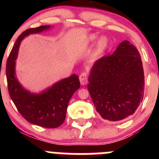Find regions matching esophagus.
Returning <instances> with one entry per match:
<instances>
[{"mask_svg": "<svg viewBox=\"0 0 159 159\" xmlns=\"http://www.w3.org/2000/svg\"><path fill=\"white\" fill-rule=\"evenodd\" d=\"M79 80L81 85H85L88 81V74H87V72H85V71L82 72L79 76Z\"/></svg>", "mask_w": 159, "mask_h": 159, "instance_id": "1", "label": "esophagus"}]
</instances>
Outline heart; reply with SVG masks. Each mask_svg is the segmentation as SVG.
<instances>
[{
	"label": "heart",
	"instance_id": "1",
	"mask_svg": "<svg viewBox=\"0 0 159 159\" xmlns=\"http://www.w3.org/2000/svg\"><path fill=\"white\" fill-rule=\"evenodd\" d=\"M96 39V36L94 35V34H93V35L90 36V37H89V40L90 41H93ZM107 38L105 37H101L99 39H98V44H97V47H98V49L99 51H103L104 49L107 47Z\"/></svg>",
	"mask_w": 159,
	"mask_h": 159
}]
</instances>
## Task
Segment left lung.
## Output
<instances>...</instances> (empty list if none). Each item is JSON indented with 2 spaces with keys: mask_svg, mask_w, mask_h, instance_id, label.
<instances>
[{
  "mask_svg": "<svg viewBox=\"0 0 159 159\" xmlns=\"http://www.w3.org/2000/svg\"><path fill=\"white\" fill-rule=\"evenodd\" d=\"M87 89L103 119L119 121L134 114L144 92L143 64L135 47L125 40L112 54L98 60Z\"/></svg>",
  "mask_w": 159,
  "mask_h": 159,
  "instance_id": "obj_1",
  "label": "left lung"
}]
</instances>
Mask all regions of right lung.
<instances>
[{"label":"right lung","instance_id":"right-lung-1","mask_svg":"<svg viewBox=\"0 0 159 159\" xmlns=\"http://www.w3.org/2000/svg\"><path fill=\"white\" fill-rule=\"evenodd\" d=\"M49 27L45 25L29 28L19 36L7 59L6 74L10 98L21 116L34 125L54 129L64 122L69 100L81 85L78 76L74 74L41 94H33L21 87L15 75V61L21 40L29 34L40 33Z\"/></svg>","mask_w":159,"mask_h":159}]
</instances>
